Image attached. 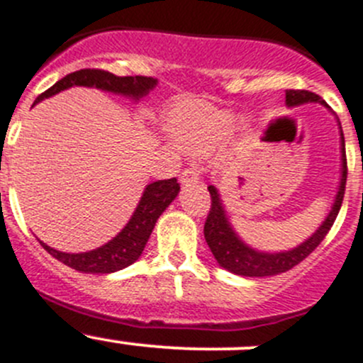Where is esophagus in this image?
Returning a JSON list of instances; mask_svg holds the SVG:
<instances>
[{
	"mask_svg": "<svg viewBox=\"0 0 363 363\" xmlns=\"http://www.w3.org/2000/svg\"><path fill=\"white\" fill-rule=\"evenodd\" d=\"M201 181V172H199L197 166H189L182 172L181 175V182L182 186H188V184H195V182Z\"/></svg>",
	"mask_w": 363,
	"mask_h": 363,
	"instance_id": "esophagus-1",
	"label": "esophagus"
}]
</instances>
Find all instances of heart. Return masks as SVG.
<instances>
[{
	"mask_svg": "<svg viewBox=\"0 0 363 363\" xmlns=\"http://www.w3.org/2000/svg\"><path fill=\"white\" fill-rule=\"evenodd\" d=\"M235 114L202 101H182L168 116V127L179 145L188 150H206L225 134Z\"/></svg>",
	"mask_w": 363,
	"mask_h": 363,
	"instance_id": "b5f03b06",
	"label": "heart"
}]
</instances>
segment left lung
I'll use <instances>...</instances> for the list:
<instances>
[{"instance_id":"obj_1","label":"left lung","mask_w":363,"mask_h":363,"mask_svg":"<svg viewBox=\"0 0 363 363\" xmlns=\"http://www.w3.org/2000/svg\"><path fill=\"white\" fill-rule=\"evenodd\" d=\"M284 104H286V107H299V105L304 104H320L328 109V104L319 96V94L301 89L286 91V100H284ZM337 125L338 130H340V182H338L337 195H335V201L333 204H331L330 213H328L326 218L323 220V223L315 229L313 235L308 236L304 242H301L299 245L294 247V249L279 250V252H267V250H258L254 249V247L247 245V243L240 238L238 233L235 231L231 222H229L228 211H225V206H223L222 197H220L218 188H216V186H208L209 195H211V211H209L208 220H206L204 223V238L206 242H208L209 249H211L213 256H215L216 263H218L222 269L243 277L277 276V274L294 269L297 263L303 262L308 254L313 252L315 247L323 242L324 236L328 235V231H330L331 225H333L338 211H340L342 199H344L345 191V179H347L345 143L338 118Z\"/></svg>"}]
</instances>
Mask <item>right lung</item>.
Returning <instances> with one entry per match:
<instances>
[{
  "mask_svg": "<svg viewBox=\"0 0 363 363\" xmlns=\"http://www.w3.org/2000/svg\"><path fill=\"white\" fill-rule=\"evenodd\" d=\"M74 86L96 87L100 91L130 98L132 101H140L157 86V79H152V77H116V74L104 69H80L66 74L55 86L44 91L40 96H37L35 104ZM179 189H181V186L175 177L147 184L134 213L125 223V228L113 240H109L98 249L87 250V252H62V250L46 245L40 240L39 242L44 247V250H48L53 258L62 262L64 265L71 267V269L79 270V272H118V270L132 265L135 259L140 258L148 238H150L155 222L162 215V211L175 201Z\"/></svg>",
  "mask_w": 363,
  "mask_h": 363,
  "instance_id": "1",
  "label": "right lung"
}]
</instances>
